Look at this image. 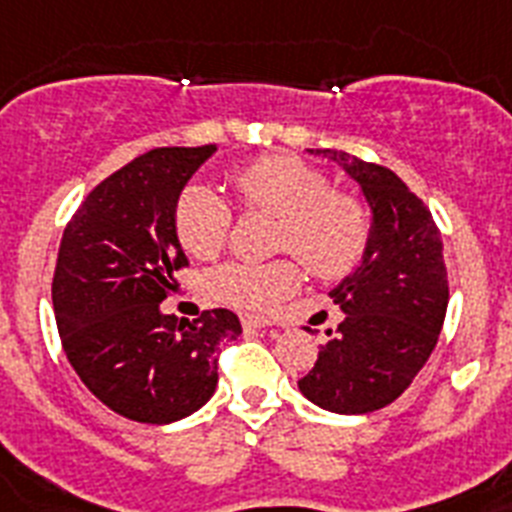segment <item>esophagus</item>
<instances>
[{
  "label": "esophagus",
  "instance_id": "esophagus-1",
  "mask_svg": "<svg viewBox=\"0 0 512 512\" xmlns=\"http://www.w3.org/2000/svg\"><path fill=\"white\" fill-rule=\"evenodd\" d=\"M240 322L246 329H264V327H272V319H266V316L259 314H243L240 316Z\"/></svg>",
  "mask_w": 512,
  "mask_h": 512
}]
</instances>
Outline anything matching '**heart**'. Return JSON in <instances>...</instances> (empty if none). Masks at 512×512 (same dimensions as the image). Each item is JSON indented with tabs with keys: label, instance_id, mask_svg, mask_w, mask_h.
I'll return each mask as SVG.
<instances>
[{
	"label": "heart",
	"instance_id": "b5f03b06",
	"mask_svg": "<svg viewBox=\"0 0 512 512\" xmlns=\"http://www.w3.org/2000/svg\"><path fill=\"white\" fill-rule=\"evenodd\" d=\"M243 206L280 219L277 251H293L322 280H337L356 269L371 243V211L363 198L332 190V180L298 156H261L232 177ZM232 211L217 190L190 185L175 206V230L185 251L214 259L227 243ZM301 266L293 259L227 261L206 277L219 303L264 311L293 295Z\"/></svg>",
	"mask_w": 512,
	"mask_h": 512
}]
</instances>
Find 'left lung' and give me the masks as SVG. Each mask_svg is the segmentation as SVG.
<instances>
[{"label": "left lung", "mask_w": 512, "mask_h": 512, "mask_svg": "<svg viewBox=\"0 0 512 512\" xmlns=\"http://www.w3.org/2000/svg\"><path fill=\"white\" fill-rule=\"evenodd\" d=\"M340 164L371 209V243L356 272L332 290L342 319L298 382L332 413H371L398 400L432 356L447 314V269L432 211L398 175L335 149H308Z\"/></svg>", "instance_id": "left-lung-1"}]
</instances>
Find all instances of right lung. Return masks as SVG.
I'll return each instance as SVG.
<instances>
[{
	"instance_id": "add662e5",
	"label": "right lung",
	"mask_w": 512,
	"mask_h": 512,
	"mask_svg": "<svg viewBox=\"0 0 512 512\" xmlns=\"http://www.w3.org/2000/svg\"><path fill=\"white\" fill-rule=\"evenodd\" d=\"M217 151L167 146L101 180L67 222L52 301L62 348L88 390L138 424H172L217 390L219 342L243 332L227 308L188 322L159 303L188 266L175 206Z\"/></svg>"
}]
</instances>
